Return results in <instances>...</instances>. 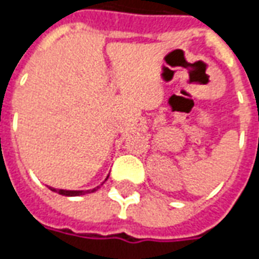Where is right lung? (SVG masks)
I'll use <instances>...</instances> for the list:
<instances>
[{"label": "right lung", "mask_w": 259, "mask_h": 259, "mask_svg": "<svg viewBox=\"0 0 259 259\" xmlns=\"http://www.w3.org/2000/svg\"><path fill=\"white\" fill-rule=\"evenodd\" d=\"M107 179H108V176L106 178V181ZM104 182H103V183H104ZM103 183H101L100 186H103ZM100 186L94 187V189H92V190H65V189H55V187H49V189H51V190H53V192H56V193L62 194V196L73 197V196H81V194H85V193H93V192H96L97 189H100Z\"/></svg>", "instance_id": "obj_1"}]
</instances>
